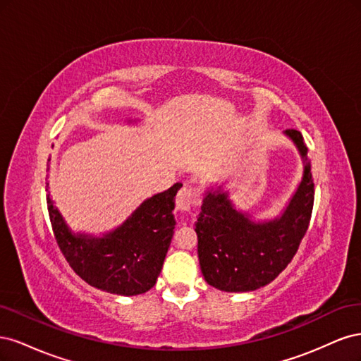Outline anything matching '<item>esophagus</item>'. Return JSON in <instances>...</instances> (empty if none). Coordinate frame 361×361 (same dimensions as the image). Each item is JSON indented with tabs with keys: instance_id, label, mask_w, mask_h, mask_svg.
Segmentation results:
<instances>
[{
	"instance_id": "34e87169",
	"label": "esophagus",
	"mask_w": 361,
	"mask_h": 361,
	"mask_svg": "<svg viewBox=\"0 0 361 361\" xmlns=\"http://www.w3.org/2000/svg\"><path fill=\"white\" fill-rule=\"evenodd\" d=\"M194 204H195V192L190 185H185L176 195V207L180 211H190Z\"/></svg>"
}]
</instances>
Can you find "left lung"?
Returning a JSON list of instances; mask_svg holds the SVG:
<instances>
[{
    "mask_svg": "<svg viewBox=\"0 0 361 361\" xmlns=\"http://www.w3.org/2000/svg\"><path fill=\"white\" fill-rule=\"evenodd\" d=\"M286 134L305 159L302 182L285 214L274 221L255 224L236 212L227 194L207 192L195 221L199 260L204 280L224 292H248L268 285L298 251L312 218L314 183L307 146L300 130Z\"/></svg>",
    "mask_w": 361,
    "mask_h": 361,
    "instance_id": "8db88e82",
    "label": "left lung"
}]
</instances>
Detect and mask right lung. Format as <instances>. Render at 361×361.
<instances>
[{"instance_id": "add662e5", "label": "right lung", "mask_w": 361, "mask_h": 361, "mask_svg": "<svg viewBox=\"0 0 361 361\" xmlns=\"http://www.w3.org/2000/svg\"><path fill=\"white\" fill-rule=\"evenodd\" d=\"M180 187L174 183L150 197L122 227L101 239L72 235L48 195L52 232L69 267L89 285L117 295L154 288L174 233V197Z\"/></svg>"}]
</instances>
